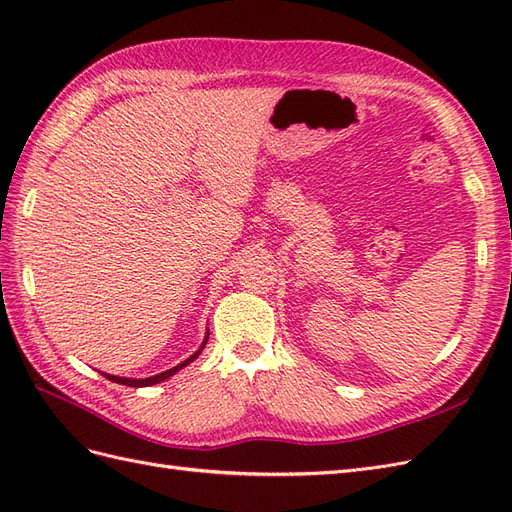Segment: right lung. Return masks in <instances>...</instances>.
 Wrapping results in <instances>:
<instances>
[{
	"instance_id": "right-lung-1",
	"label": "right lung",
	"mask_w": 512,
	"mask_h": 512,
	"mask_svg": "<svg viewBox=\"0 0 512 512\" xmlns=\"http://www.w3.org/2000/svg\"><path fill=\"white\" fill-rule=\"evenodd\" d=\"M207 339H209V331H207V335H205V342H203V346H200L190 359H185L183 363H179L177 367H173V369H166V371H162V374H158V376H151V378H143V380H134V378H119V376H111V374H104L108 380L111 382H117V384H123V386H151V384H158V382H162V380H166V378H170L173 374H177L179 369H183L185 365H190L196 356L203 352V348H205V344H207Z\"/></svg>"
}]
</instances>
